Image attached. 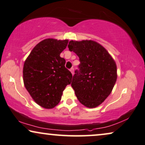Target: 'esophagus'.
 I'll list each match as a JSON object with an SVG mask.
<instances>
[{
  "mask_svg": "<svg viewBox=\"0 0 145 145\" xmlns=\"http://www.w3.org/2000/svg\"><path fill=\"white\" fill-rule=\"evenodd\" d=\"M70 71H71V74H72V75H74V69L73 68V67H71V68L70 69Z\"/></svg>",
  "mask_w": 145,
  "mask_h": 145,
  "instance_id": "obj_1",
  "label": "esophagus"
}]
</instances>
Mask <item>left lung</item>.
Wrapping results in <instances>:
<instances>
[{"label": "left lung", "instance_id": "8db88e82", "mask_svg": "<svg viewBox=\"0 0 145 145\" xmlns=\"http://www.w3.org/2000/svg\"><path fill=\"white\" fill-rule=\"evenodd\" d=\"M69 50L80 58V70L71 87L79 101L89 108L97 107L110 95L117 81V65L103 46L93 40H71Z\"/></svg>", "mask_w": 145, "mask_h": 145}]
</instances>
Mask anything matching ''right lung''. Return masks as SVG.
<instances>
[{"label": "right lung", "instance_id": "add662e5", "mask_svg": "<svg viewBox=\"0 0 145 145\" xmlns=\"http://www.w3.org/2000/svg\"><path fill=\"white\" fill-rule=\"evenodd\" d=\"M67 44L68 40H42L24 61L25 88L34 101L45 109H52L59 103L63 91L71 82L72 75L65 67V59L59 56Z\"/></svg>", "mask_w": 145, "mask_h": 145}]
</instances>
